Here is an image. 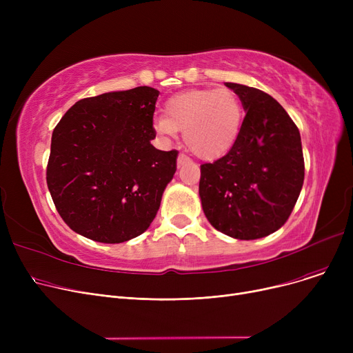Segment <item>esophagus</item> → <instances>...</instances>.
<instances>
[{
	"label": "esophagus",
	"instance_id": "34e87169",
	"mask_svg": "<svg viewBox=\"0 0 353 353\" xmlns=\"http://www.w3.org/2000/svg\"><path fill=\"white\" fill-rule=\"evenodd\" d=\"M189 161V159L184 156V154H179V157H177V165L179 167H181L183 164H186Z\"/></svg>",
	"mask_w": 353,
	"mask_h": 353
}]
</instances>
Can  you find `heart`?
I'll return each mask as SVG.
<instances>
[{
  "instance_id": "1",
  "label": "heart",
  "mask_w": 353,
  "mask_h": 353,
  "mask_svg": "<svg viewBox=\"0 0 353 353\" xmlns=\"http://www.w3.org/2000/svg\"><path fill=\"white\" fill-rule=\"evenodd\" d=\"M165 117L154 123L157 132L174 139L183 132L184 143L199 159L214 160L234 145L243 124V105L229 88L189 90L170 97Z\"/></svg>"
}]
</instances>
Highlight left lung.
<instances>
[{"label": "left lung", "mask_w": 353, "mask_h": 353, "mask_svg": "<svg viewBox=\"0 0 353 353\" xmlns=\"http://www.w3.org/2000/svg\"><path fill=\"white\" fill-rule=\"evenodd\" d=\"M246 111L234 145L200 165L199 196L210 225L233 239L272 234L301 194L305 161L301 133L286 110L262 90L226 83Z\"/></svg>", "instance_id": "left-lung-1"}]
</instances>
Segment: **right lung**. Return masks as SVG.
I'll return each instance as SVG.
<instances>
[{"label": "right lung", "instance_id": "add662e5", "mask_svg": "<svg viewBox=\"0 0 353 353\" xmlns=\"http://www.w3.org/2000/svg\"><path fill=\"white\" fill-rule=\"evenodd\" d=\"M159 94L141 85L83 99L55 125L47 184L71 230L123 243L152 225L179 154L152 144Z\"/></svg>", "mask_w": 353, "mask_h": 353}]
</instances>
